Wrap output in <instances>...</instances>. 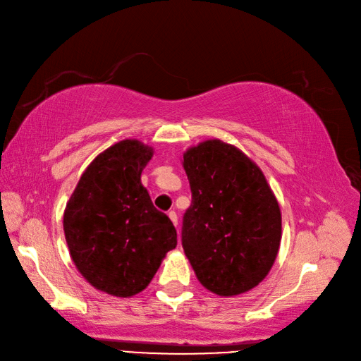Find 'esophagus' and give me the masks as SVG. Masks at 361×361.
Wrapping results in <instances>:
<instances>
[{
    "label": "esophagus",
    "mask_w": 361,
    "mask_h": 361,
    "mask_svg": "<svg viewBox=\"0 0 361 361\" xmlns=\"http://www.w3.org/2000/svg\"><path fill=\"white\" fill-rule=\"evenodd\" d=\"M169 218L171 220V223L178 227V214L174 212V211H170V212H169Z\"/></svg>",
    "instance_id": "1"
}]
</instances>
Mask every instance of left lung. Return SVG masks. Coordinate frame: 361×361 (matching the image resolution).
<instances>
[{
	"label": "left lung",
	"mask_w": 361,
	"mask_h": 361,
	"mask_svg": "<svg viewBox=\"0 0 361 361\" xmlns=\"http://www.w3.org/2000/svg\"><path fill=\"white\" fill-rule=\"evenodd\" d=\"M182 166L192 194L182 247L195 277L220 297L256 288L281 241L280 206L265 174L241 149L218 138L190 147Z\"/></svg>",
	"instance_id": "obj_1"
}]
</instances>
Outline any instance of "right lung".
Here are the masks:
<instances>
[{
  "mask_svg": "<svg viewBox=\"0 0 361 361\" xmlns=\"http://www.w3.org/2000/svg\"><path fill=\"white\" fill-rule=\"evenodd\" d=\"M154 147L128 138L97 155L78 180L63 215L69 253L90 285L129 298L147 288L176 228L141 183Z\"/></svg>",
  "mask_w": 361,
  "mask_h": 361,
  "instance_id": "1",
  "label": "right lung"
}]
</instances>
